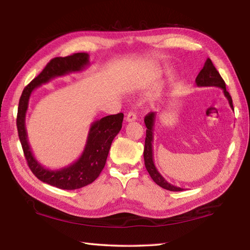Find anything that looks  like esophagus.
<instances>
[{"label":"esophagus","mask_w":250,"mask_h":250,"mask_svg":"<svg viewBox=\"0 0 250 250\" xmlns=\"http://www.w3.org/2000/svg\"><path fill=\"white\" fill-rule=\"evenodd\" d=\"M137 119V116L134 113V111H129L128 115L125 117V120L128 122H132V121H135Z\"/></svg>","instance_id":"1"}]
</instances>
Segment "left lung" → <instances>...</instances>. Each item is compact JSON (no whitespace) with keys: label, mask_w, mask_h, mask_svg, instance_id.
<instances>
[{"label":"left lung","mask_w":250,"mask_h":250,"mask_svg":"<svg viewBox=\"0 0 250 250\" xmlns=\"http://www.w3.org/2000/svg\"><path fill=\"white\" fill-rule=\"evenodd\" d=\"M195 83L198 87H218L222 91H224L225 97L227 98L228 102L230 104V107L233 109V103L232 98L227 91L226 83L224 79L221 78L220 74L216 70L213 62L207 58L204 66L202 68L199 75L195 78ZM156 113H149L145 117V125H146V139H145V147H144V161L147 172L149 173L150 177L152 178L153 182L157 185L160 186L163 189H167L169 191H183L184 189L174 186L172 184L167 183L166 178L159 173L157 169L155 162H153V149H152V143H153V129H155V120H156Z\"/></svg>","instance_id":"obj_1"}]
</instances>
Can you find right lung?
Wrapping results in <instances>:
<instances>
[{
	"instance_id": "obj_1",
	"label": "right lung",
	"mask_w": 250,
	"mask_h": 250,
	"mask_svg": "<svg viewBox=\"0 0 250 250\" xmlns=\"http://www.w3.org/2000/svg\"><path fill=\"white\" fill-rule=\"evenodd\" d=\"M89 65V55L86 52H78V54L64 58H54L41 72L40 75L35 77L23 89L19 100L17 129L28 166L32 173L40 180L59 189L75 190L83 188L93 183L99 177L100 173L105 167L111 142L121 130L124 114L119 113L106 116L102 119L93 121L90 125L86 145L81 157L70 166L51 169L42 166L36 160L29 144L25 128V116L29 107V101L32 92L37 87L49 83L51 79L56 77L82 72Z\"/></svg>"
}]
</instances>
